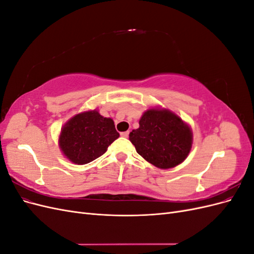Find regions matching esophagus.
Returning a JSON list of instances; mask_svg holds the SVG:
<instances>
[{"instance_id":"esophagus-1","label":"esophagus","mask_w":254,"mask_h":254,"mask_svg":"<svg viewBox=\"0 0 254 254\" xmlns=\"http://www.w3.org/2000/svg\"><path fill=\"white\" fill-rule=\"evenodd\" d=\"M121 135H122L123 137H128V135H129V132H128V131H124V132H121Z\"/></svg>"}]
</instances>
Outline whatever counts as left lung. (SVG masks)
<instances>
[{
  "instance_id": "left-lung-1",
  "label": "left lung",
  "mask_w": 254,
  "mask_h": 254,
  "mask_svg": "<svg viewBox=\"0 0 254 254\" xmlns=\"http://www.w3.org/2000/svg\"><path fill=\"white\" fill-rule=\"evenodd\" d=\"M139 125L129 133V140L147 162L168 170L188 158L193 131L178 114L162 107H151L143 113Z\"/></svg>"
}]
</instances>
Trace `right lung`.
<instances>
[{
  "mask_svg": "<svg viewBox=\"0 0 254 254\" xmlns=\"http://www.w3.org/2000/svg\"><path fill=\"white\" fill-rule=\"evenodd\" d=\"M120 136L114 122L97 109L75 114L61 128L58 145L64 156L77 165L101 157Z\"/></svg>",
  "mask_w": 254,
  "mask_h": 254,
  "instance_id": "add662e5",
  "label": "right lung"
}]
</instances>
